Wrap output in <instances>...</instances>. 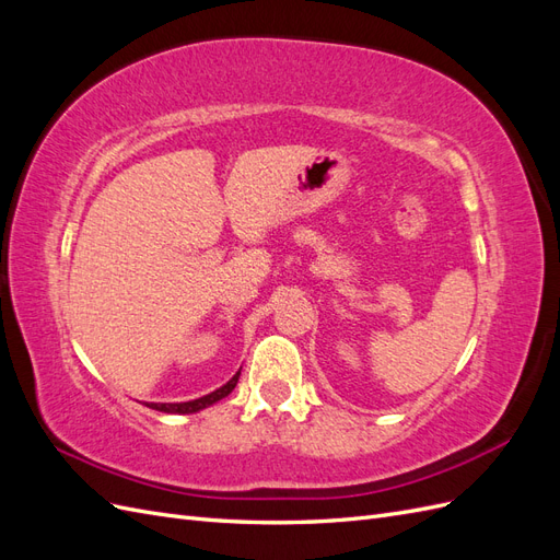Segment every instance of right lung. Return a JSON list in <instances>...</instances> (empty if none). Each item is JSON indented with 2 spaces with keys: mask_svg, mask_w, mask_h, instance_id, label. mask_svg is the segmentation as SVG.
Wrapping results in <instances>:
<instances>
[{
  "mask_svg": "<svg viewBox=\"0 0 560 560\" xmlns=\"http://www.w3.org/2000/svg\"><path fill=\"white\" fill-rule=\"evenodd\" d=\"M238 378H241V371L238 374H235L229 383H224L222 387H217L214 393H210V395H206V397H198V399H191V401H179V404H147L149 409H156V411H163V413H198V411H202V409H208V406H212V404H217L219 399H224V397H229L231 393H233V387H235V383H238Z\"/></svg>",
  "mask_w": 560,
  "mask_h": 560,
  "instance_id": "1",
  "label": "right lung"
}]
</instances>
